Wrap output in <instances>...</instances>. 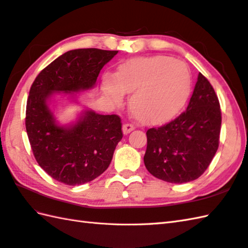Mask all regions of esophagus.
I'll use <instances>...</instances> for the list:
<instances>
[{"label": "esophagus", "mask_w": 248, "mask_h": 248, "mask_svg": "<svg viewBox=\"0 0 248 248\" xmlns=\"http://www.w3.org/2000/svg\"><path fill=\"white\" fill-rule=\"evenodd\" d=\"M134 130V125L131 124H124L123 125V132L124 134H129L131 131Z\"/></svg>", "instance_id": "34e87169"}]
</instances>
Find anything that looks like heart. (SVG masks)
Instances as JSON below:
<instances>
[{"mask_svg":"<svg viewBox=\"0 0 248 248\" xmlns=\"http://www.w3.org/2000/svg\"><path fill=\"white\" fill-rule=\"evenodd\" d=\"M103 93L115 104L131 93L129 107L143 123L161 124L175 117L191 91V75L183 62L170 56L131 60L121 64L116 75L102 77Z\"/></svg>","mask_w":248,"mask_h":248,"instance_id":"obj_1","label":"heart"}]
</instances>
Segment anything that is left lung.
Segmentation results:
<instances>
[{
	"instance_id": "1",
	"label": "left lung",
	"mask_w": 248,
	"mask_h": 248,
	"mask_svg": "<svg viewBox=\"0 0 248 248\" xmlns=\"http://www.w3.org/2000/svg\"><path fill=\"white\" fill-rule=\"evenodd\" d=\"M222 113L210 82L199 72L186 110L160 128L147 131L145 166L170 183L199 178L218 148Z\"/></svg>"
}]
</instances>
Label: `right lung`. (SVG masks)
Listing matches in <instances>:
<instances>
[{
	"label": "right lung",
	"mask_w": 248,
	"mask_h": 248,
	"mask_svg": "<svg viewBox=\"0 0 248 248\" xmlns=\"http://www.w3.org/2000/svg\"><path fill=\"white\" fill-rule=\"evenodd\" d=\"M118 51L77 49L57 57L31 84L26 102L25 127L35 159L56 181L80 186L107 170L123 139L117 115L84 109L70 124L62 125L50 108L54 93L92 89L105 64Z\"/></svg>",
	"instance_id": "obj_1"
}]
</instances>
